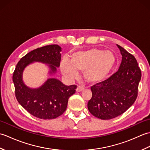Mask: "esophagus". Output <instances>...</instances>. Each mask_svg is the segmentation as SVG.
Wrapping results in <instances>:
<instances>
[{
	"instance_id": "esophagus-1",
	"label": "esophagus",
	"mask_w": 150,
	"mask_h": 150,
	"mask_svg": "<svg viewBox=\"0 0 150 150\" xmlns=\"http://www.w3.org/2000/svg\"><path fill=\"white\" fill-rule=\"evenodd\" d=\"M85 88L84 86H78L77 89H76V91H77V92H79V91H81L84 90V89Z\"/></svg>"
}]
</instances>
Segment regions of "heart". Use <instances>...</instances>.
<instances>
[{
    "label": "heart",
    "mask_w": 150,
    "mask_h": 150,
    "mask_svg": "<svg viewBox=\"0 0 150 150\" xmlns=\"http://www.w3.org/2000/svg\"><path fill=\"white\" fill-rule=\"evenodd\" d=\"M116 59L113 53L92 48L73 54L69 61L64 59L61 62V70L68 79L77 77V71H84L86 80L91 83L103 81L112 71Z\"/></svg>",
    "instance_id": "heart-1"
}]
</instances>
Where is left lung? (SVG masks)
<instances>
[{
	"instance_id": "obj_1",
	"label": "left lung",
	"mask_w": 150,
	"mask_h": 150,
	"mask_svg": "<svg viewBox=\"0 0 150 150\" xmlns=\"http://www.w3.org/2000/svg\"><path fill=\"white\" fill-rule=\"evenodd\" d=\"M122 55L119 69L106 81L91 87L92 97L88 103L95 117L109 120L124 113L135 103L141 71L135 57L117 45Z\"/></svg>"
}]
</instances>
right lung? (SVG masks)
<instances>
[{
    "mask_svg": "<svg viewBox=\"0 0 150 150\" xmlns=\"http://www.w3.org/2000/svg\"><path fill=\"white\" fill-rule=\"evenodd\" d=\"M61 47L52 44L39 47L22 57L13 74L15 97L18 103L33 116L41 119H52L59 117L66 110L69 97L75 93L77 86H66L56 79H49L38 89L24 85L22 73L25 67L32 62L49 64L50 73L60 66Z\"/></svg>",
    "mask_w": 150,
    "mask_h": 150,
    "instance_id": "obj_1",
    "label": "right lung"
}]
</instances>
